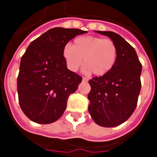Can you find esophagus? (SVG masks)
Listing matches in <instances>:
<instances>
[{"label": "esophagus", "mask_w": 157, "mask_h": 157, "mask_svg": "<svg viewBox=\"0 0 157 157\" xmlns=\"http://www.w3.org/2000/svg\"><path fill=\"white\" fill-rule=\"evenodd\" d=\"M82 81H83V82H87V81H88V78L86 77H83L82 78Z\"/></svg>", "instance_id": "obj_1"}]
</instances>
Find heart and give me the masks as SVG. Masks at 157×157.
I'll return each mask as SVG.
<instances>
[{"mask_svg":"<svg viewBox=\"0 0 157 157\" xmlns=\"http://www.w3.org/2000/svg\"><path fill=\"white\" fill-rule=\"evenodd\" d=\"M62 55L71 71H77L83 62L85 73L93 72L97 76L112 71L118 57V48L111 39L97 36H81L74 40L73 46L66 44Z\"/></svg>","mask_w":157,"mask_h":157,"instance_id":"b5f03b06","label":"heart"}]
</instances>
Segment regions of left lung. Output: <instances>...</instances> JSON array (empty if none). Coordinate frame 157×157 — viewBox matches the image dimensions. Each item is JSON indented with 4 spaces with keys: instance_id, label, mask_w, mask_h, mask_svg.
Masks as SVG:
<instances>
[{
    "instance_id": "left-lung-1",
    "label": "left lung",
    "mask_w": 157,
    "mask_h": 157,
    "mask_svg": "<svg viewBox=\"0 0 157 157\" xmlns=\"http://www.w3.org/2000/svg\"><path fill=\"white\" fill-rule=\"evenodd\" d=\"M109 36L118 48V57L107 75L89 80V113L99 126L113 127L130 117L137 106L141 89L142 64L135 48L118 34L96 31Z\"/></svg>"
}]
</instances>
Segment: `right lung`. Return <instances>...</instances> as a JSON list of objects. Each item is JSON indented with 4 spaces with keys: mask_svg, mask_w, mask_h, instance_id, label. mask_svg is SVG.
I'll return each instance as SVG.
<instances>
[{
    "mask_svg": "<svg viewBox=\"0 0 157 157\" xmlns=\"http://www.w3.org/2000/svg\"><path fill=\"white\" fill-rule=\"evenodd\" d=\"M78 29L55 27L30 44L22 55L17 76L18 102L32 121L49 124L65 112L69 96L77 90L82 77L66 67L64 47Z\"/></svg>",
    "mask_w": 157,
    "mask_h": 157,
    "instance_id": "add662e5",
    "label": "right lung"
}]
</instances>
